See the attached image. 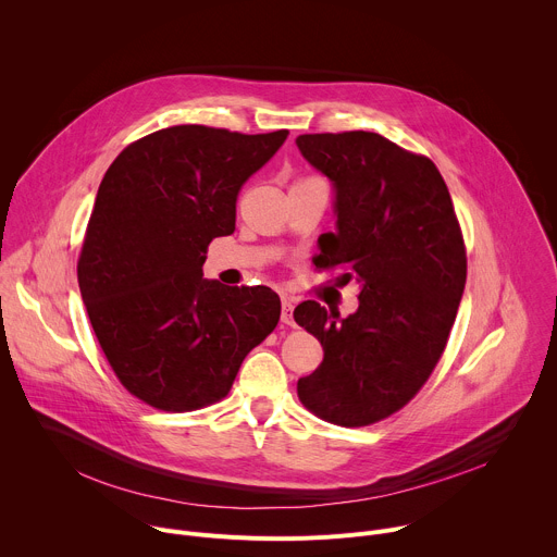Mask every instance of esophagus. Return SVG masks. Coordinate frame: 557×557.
Here are the masks:
<instances>
[{
    "label": "esophagus",
    "instance_id": "esophagus-1",
    "mask_svg": "<svg viewBox=\"0 0 557 557\" xmlns=\"http://www.w3.org/2000/svg\"><path fill=\"white\" fill-rule=\"evenodd\" d=\"M293 308H295L293 299H288V297H282V324H288V326H293Z\"/></svg>",
    "mask_w": 557,
    "mask_h": 557
}]
</instances>
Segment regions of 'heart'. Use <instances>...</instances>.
Segmentation results:
<instances>
[{
	"label": "heart",
	"instance_id": "heart-1",
	"mask_svg": "<svg viewBox=\"0 0 557 557\" xmlns=\"http://www.w3.org/2000/svg\"><path fill=\"white\" fill-rule=\"evenodd\" d=\"M301 181H306V178H301Z\"/></svg>",
	"mask_w": 557,
	"mask_h": 557
}]
</instances>
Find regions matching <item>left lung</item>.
<instances>
[{"instance_id":"8db88e82","label":"left lung","mask_w":557,"mask_h":557,"mask_svg":"<svg viewBox=\"0 0 557 557\" xmlns=\"http://www.w3.org/2000/svg\"><path fill=\"white\" fill-rule=\"evenodd\" d=\"M295 143L337 191V233L314 267L361 286L346 320L312 299L295 308V322L324 346L297 396L329 423L372 425L414 399L447 346L467 280L462 231L428 156L363 129Z\"/></svg>"}]
</instances>
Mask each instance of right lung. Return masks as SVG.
I'll use <instances>...</instances> for the list:
<instances>
[{"label":"right lung","mask_w":557,"mask_h":557,"mask_svg":"<svg viewBox=\"0 0 557 557\" xmlns=\"http://www.w3.org/2000/svg\"><path fill=\"white\" fill-rule=\"evenodd\" d=\"M286 136L174 125L129 143L106 172L76 275L110 368L143 404L191 412L224 399L275 331L277 293L202 280V264Z\"/></svg>","instance_id":"1"}]
</instances>
